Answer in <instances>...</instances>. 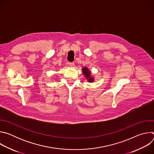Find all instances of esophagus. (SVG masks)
<instances>
[{
  "label": "esophagus",
  "instance_id": "esophagus-1",
  "mask_svg": "<svg viewBox=\"0 0 154 154\" xmlns=\"http://www.w3.org/2000/svg\"><path fill=\"white\" fill-rule=\"evenodd\" d=\"M69 66H70L71 67H74V66H75V64H74V62H71V63H69Z\"/></svg>",
  "mask_w": 154,
  "mask_h": 154
}]
</instances>
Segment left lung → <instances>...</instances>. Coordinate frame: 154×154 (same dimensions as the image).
I'll list each match as a JSON object with an SVG mask.
<instances>
[{
	"label": "left lung",
	"mask_w": 154,
	"mask_h": 154,
	"mask_svg": "<svg viewBox=\"0 0 154 154\" xmlns=\"http://www.w3.org/2000/svg\"><path fill=\"white\" fill-rule=\"evenodd\" d=\"M82 72H83V74L84 76L88 80V81L90 83L94 82V77L91 76V71L89 70L88 68H87L86 67L83 68H82Z\"/></svg>",
	"instance_id": "1"
}]
</instances>
